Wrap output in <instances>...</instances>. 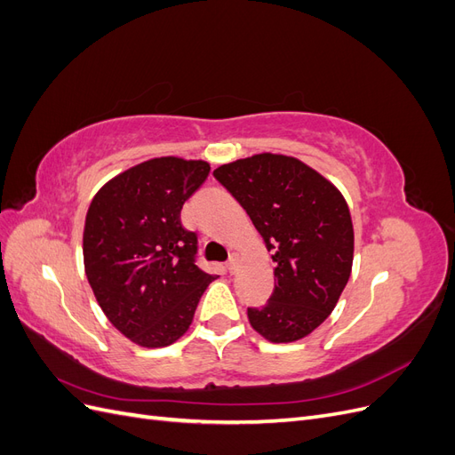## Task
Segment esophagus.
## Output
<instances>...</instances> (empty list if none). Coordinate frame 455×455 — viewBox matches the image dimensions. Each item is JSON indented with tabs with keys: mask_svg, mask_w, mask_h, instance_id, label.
<instances>
[{
	"mask_svg": "<svg viewBox=\"0 0 455 455\" xmlns=\"http://www.w3.org/2000/svg\"><path fill=\"white\" fill-rule=\"evenodd\" d=\"M237 266H239V256H237V254H231L229 259H228V264H226L228 271H229V273H235Z\"/></svg>",
	"mask_w": 455,
	"mask_h": 455,
	"instance_id": "esophagus-1",
	"label": "esophagus"
}]
</instances>
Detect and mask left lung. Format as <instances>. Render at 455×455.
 Masks as SVG:
<instances>
[{
  "instance_id": "8db88e82",
  "label": "left lung",
  "mask_w": 455,
  "mask_h": 455,
  "mask_svg": "<svg viewBox=\"0 0 455 455\" xmlns=\"http://www.w3.org/2000/svg\"><path fill=\"white\" fill-rule=\"evenodd\" d=\"M214 178L251 216L273 251L275 288L264 307H249L258 334L273 343L306 338L332 313L353 266L349 206L299 159L259 154L222 164Z\"/></svg>"
}]
</instances>
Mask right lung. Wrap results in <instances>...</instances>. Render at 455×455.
<instances>
[{
    "mask_svg": "<svg viewBox=\"0 0 455 455\" xmlns=\"http://www.w3.org/2000/svg\"><path fill=\"white\" fill-rule=\"evenodd\" d=\"M211 172L204 161L157 157L117 174L91 201L84 259L96 301L123 336L167 347L186 334L216 277L197 261L184 203Z\"/></svg>",
    "mask_w": 455,
    "mask_h": 455,
    "instance_id": "add662e5",
    "label": "right lung"
}]
</instances>
